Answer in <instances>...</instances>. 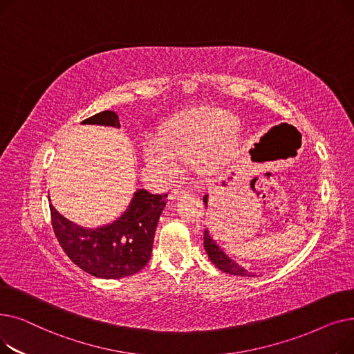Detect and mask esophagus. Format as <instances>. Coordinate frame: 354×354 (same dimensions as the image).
<instances>
[{
	"instance_id": "34e87169",
	"label": "esophagus",
	"mask_w": 354,
	"mask_h": 354,
	"mask_svg": "<svg viewBox=\"0 0 354 354\" xmlns=\"http://www.w3.org/2000/svg\"><path fill=\"white\" fill-rule=\"evenodd\" d=\"M188 192H189V188H188V187H185V188L178 187V188L172 189V192H171V195H169V199H171V201H175V199H178L179 196H182V195H187Z\"/></svg>"
}]
</instances>
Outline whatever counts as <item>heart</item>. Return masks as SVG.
Instances as JSON below:
<instances>
[{
	"label": "heart",
	"mask_w": 354,
	"mask_h": 354,
	"mask_svg": "<svg viewBox=\"0 0 354 354\" xmlns=\"http://www.w3.org/2000/svg\"><path fill=\"white\" fill-rule=\"evenodd\" d=\"M235 126L234 116L224 110L189 111L171 120L162 133L146 138L145 159L165 178L176 175L179 163L188 165L205 159V165L216 166L236 152Z\"/></svg>",
	"instance_id": "heart-1"
}]
</instances>
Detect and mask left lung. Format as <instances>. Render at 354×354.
<instances>
[{
    "instance_id": "8db88e82",
    "label": "left lung",
    "mask_w": 354,
    "mask_h": 354,
    "mask_svg": "<svg viewBox=\"0 0 354 354\" xmlns=\"http://www.w3.org/2000/svg\"><path fill=\"white\" fill-rule=\"evenodd\" d=\"M207 199L208 196L203 198L205 205H207ZM203 248H205L209 259L215 264V267H218L221 271L232 274V275H241V277H254L252 272L244 270L243 267L234 263L228 255H225V252L215 244V241L211 238L208 230H205V232H203Z\"/></svg>"
}]
</instances>
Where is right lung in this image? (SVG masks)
<instances>
[{"instance_id":"1","label":"right lung","mask_w":354,"mask_h":354,"mask_svg":"<svg viewBox=\"0 0 354 354\" xmlns=\"http://www.w3.org/2000/svg\"><path fill=\"white\" fill-rule=\"evenodd\" d=\"M83 123L120 127L118 115L110 110L100 111ZM166 196L167 194L153 195L138 189L118 221L96 230L71 224L50 205L51 225L63 251L74 264L87 274L116 280L136 274L147 264Z\"/></svg>"}]
</instances>
